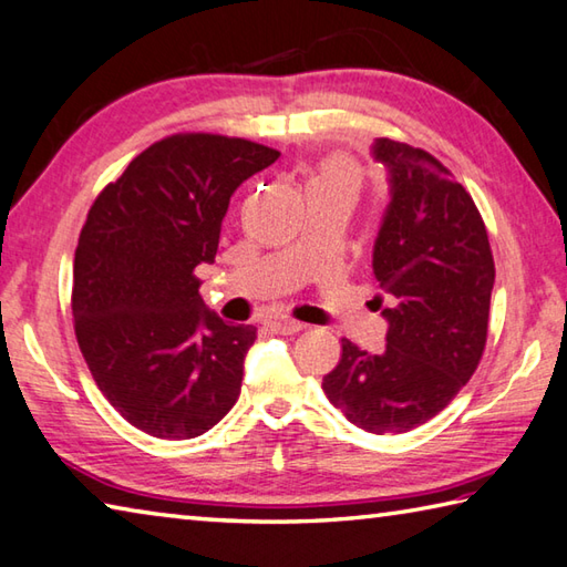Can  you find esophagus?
<instances>
[{
    "instance_id": "obj_1",
    "label": "esophagus",
    "mask_w": 567,
    "mask_h": 567,
    "mask_svg": "<svg viewBox=\"0 0 567 567\" xmlns=\"http://www.w3.org/2000/svg\"><path fill=\"white\" fill-rule=\"evenodd\" d=\"M266 328H271L274 333H281V336H293L298 330H303V323H298V320L288 318V316H271L264 320Z\"/></svg>"
}]
</instances>
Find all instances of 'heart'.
<instances>
[{"mask_svg":"<svg viewBox=\"0 0 567 567\" xmlns=\"http://www.w3.org/2000/svg\"><path fill=\"white\" fill-rule=\"evenodd\" d=\"M313 185H336V187H346L355 195V189L360 187V173L355 165L346 163V159H330L320 173L313 177Z\"/></svg>","mask_w":567,"mask_h":567,"instance_id":"obj_1","label":"heart"}]
</instances>
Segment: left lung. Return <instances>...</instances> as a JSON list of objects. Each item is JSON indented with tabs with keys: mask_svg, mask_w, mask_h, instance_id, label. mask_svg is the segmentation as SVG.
Returning a JSON list of instances; mask_svg holds the SVG:
<instances>
[{
	"mask_svg": "<svg viewBox=\"0 0 567 567\" xmlns=\"http://www.w3.org/2000/svg\"><path fill=\"white\" fill-rule=\"evenodd\" d=\"M388 169L390 202L372 247L388 320V348L370 355L343 338V355L323 392L360 430L410 432L464 388L482 360L494 256L474 199L450 169L408 143L370 147Z\"/></svg>",
	"mask_w": 567,
	"mask_h": 567,
	"instance_id": "1",
	"label": "left lung"
}]
</instances>
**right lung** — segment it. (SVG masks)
<instances>
[{
    "instance_id": "1",
    "label": "right lung",
    "mask_w": 567,
    "mask_h": 567,
    "mask_svg": "<svg viewBox=\"0 0 567 567\" xmlns=\"http://www.w3.org/2000/svg\"><path fill=\"white\" fill-rule=\"evenodd\" d=\"M279 155L241 137H165L83 224L71 293L79 348L105 400L157 440L205 434L239 400L256 328L207 308L195 269L215 261L234 192Z\"/></svg>"
}]
</instances>
